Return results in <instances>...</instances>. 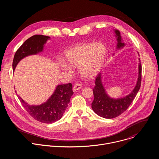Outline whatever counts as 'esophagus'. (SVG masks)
<instances>
[{
	"label": "esophagus",
	"mask_w": 159,
	"mask_h": 159,
	"mask_svg": "<svg viewBox=\"0 0 159 159\" xmlns=\"http://www.w3.org/2000/svg\"><path fill=\"white\" fill-rule=\"evenodd\" d=\"M82 85L81 84H75V85H74V87H73V91H74V92L77 91V90L80 89L82 88Z\"/></svg>",
	"instance_id": "esophagus-1"
}]
</instances>
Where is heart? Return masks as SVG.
<instances>
[{"label":"heart","mask_w":159,"mask_h":159,"mask_svg":"<svg viewBox=\"0 0 159 159\" xmlns=\"http://www.w3.org/2000/svg\"><path fill=\"white\" fill-rule=\"evenodd\" d=\"M107 55L105 44L100 41L78 44L67 50L65 58L70 65L78 67L80 75L85 79H92L101 71ZM61 69L72 73V68L64 61L60 63Z\"/></svg>","instance_id":"obj_1"}]
</instances>
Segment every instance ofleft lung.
Returning <instances> with one entry per match:
<instances>
[{"label": "left lung", "mask_w": 159, "mask_h": 159, "mask_svg": "<svg viewBox=\"0 0 159 159\" xmlns=\"http://www.w3.org/2000/svg\"><path fill=\"white\" fill-rule=\"evenodd\" d=\"M114 31L117 39L116 50H121L126 46V43L123 41L120 31L115 30ZM139 62L137 83L132 91L123 98L115 99L110 97L106 93L102 82V73L98 75L95 81V87L93 89L94 99L92 103V109L96 115L104 118L111 119L120 116L128 109L137 96L141 86L142 65L140 58Z\"/></svg>", "instance_id": "obj_1"}]
</instances>
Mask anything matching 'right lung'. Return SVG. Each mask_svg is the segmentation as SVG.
<instances>
[{
  "instance_id": "add662e5",
  "label": "right lung",
  "mask_w": 159,
  "mask_h": 159,
  "mask_svg": "<svg viewBox=\"0 0 159 159\" xmlns=\"http://www.w3.org/2000/svg\"><path fill=\"white\" fill-rule=\"evenodd\" d=\"M50 38L47 36L34 35L26 40L15 53L12 62L13 71L22 59L42 52L44 44ZM73 94L72 85L69 83L58 85L49 99L39 105H30L19 95L17 96L22 106L34 120L44 123H51L61 119Z\"/></svg>"
}]
</instances>
